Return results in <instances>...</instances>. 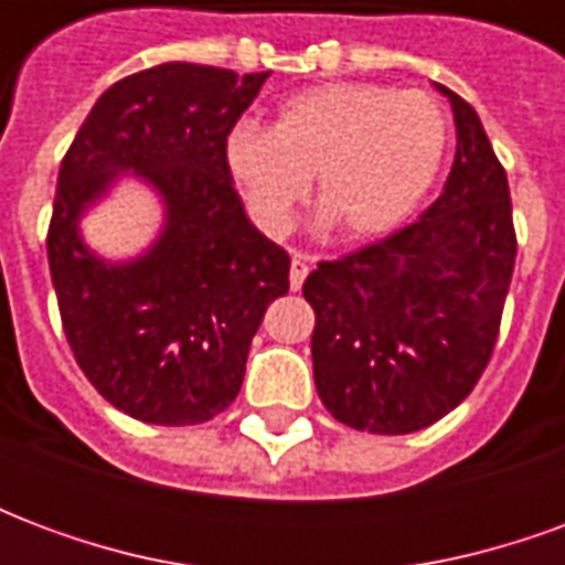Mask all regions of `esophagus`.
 <instances>
[{
	"label": "esophagus",
	"instance_id": "esophagus-1",
	"mask_svg": "<svg viewBox=\"0 0 565 565\" xmlns=\"http://www.w3.org/2000/svg\"><path fill=\"white\" fill-rule=\"evenodd\" d=\"M308 275V254H302V250H294V263H290V287L294 290H299L302 287V281H306Z\"/></svg>",
	"mask_w": 565,
	"mask_h": 565
}]
</instances>
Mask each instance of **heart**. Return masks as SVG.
Listing matches in <instances>:
<instances>
[{"label": "heart", "instance_id": "b5f03b06", "mask_svg": "<svg viewBox=\"0 0 565 565\" xmlns=\"http://www.w3.org/2000/svg\"><path fill=\"white\" fill-rule=\"evenodd\" d=\"M448 117L426 90L335 81L284 99L269 132L230 129L223 160L250 217L284 233L315 181L344 238H375L412 214L436 181Z\"/></svg>", "mask_w": 565, "mask_h": 565}]
</instances>
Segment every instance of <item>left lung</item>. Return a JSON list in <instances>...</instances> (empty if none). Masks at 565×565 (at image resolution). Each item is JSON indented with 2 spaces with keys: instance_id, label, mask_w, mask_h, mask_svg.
I'll use <instances>...</instances> for the list:
<instances>
[{
  "instance_id": "obj_1",
  "label": "left lung",
  "mask_w": 565,
  "mask_h": 565,
  "mask_svg": "<svg viewBox=\"0 0 565 565\" xmlns=\"http://www.w3.org/2000/svg\"><path fill=\"white\" fill-rule=\"evenodd\" d=\"M438 90L457 124L441 196L375 245L318 263L302 284L320 403L379 436L417 433L472 393L497 348L518 254L505 169L472 105Z\"/></svg>"
}]
</instances>
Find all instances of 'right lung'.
Masks as SVG:
<instances>
[{
  "label": "right lung",
  "mask_w": 565,
  "mask_h": 565,
  "mask_svg": "<svg viewBox=\"0 0 565 565\" xmlns=\"http://www.w3.org/2000/svg\"><path fill=\"white\" fill-rule=\"evenodd\" d=\"M269 72L162 63L117 81L68 145L47 263L68 348L96 391L141 424L193 426L242 391L250 339L290 290V257L247 221L223 160L230 129ZM120 171L167 202V230L145 258H93L77 217Z\"/></svg>",
  "instance_id": "right-lung-1"
}]
</instances>
